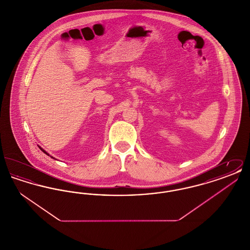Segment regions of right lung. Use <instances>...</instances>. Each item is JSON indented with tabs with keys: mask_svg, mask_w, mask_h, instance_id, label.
Here are the masks:
<instances>
[{
	"mask_svg": "<svg viewBox=\"0 0 250 250\" xmlns=\"http://www.w3.org/2000/svg\"><path fill=\"white\" fill-rule=\"evenodd\" d=\"M40 149H41V148H40ZM41 150H42V151H43V152H44V153H45V154H46V155H48V153H46V152H45V151H44V150H43V149H41Z\"/></svg>",
	"mask_w": 250,
	"mask_h": 250,
	"instance_id": "add662e5",
	"label": "right lung"
}]
</instances>
